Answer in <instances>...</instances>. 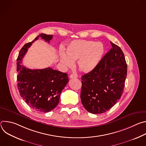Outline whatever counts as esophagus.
I'll list each match as a JSON object with an SVG mask.
<instances>
[{
	"instance_id": "esophagus-1",
	"label": "esophagus",
	"mask_w": 146,
	"mask_h": 146,
	"mask_svg": "<svg viewBox=\"0 0 146 146\" xmlns=\"http://www.w3.org/2000/svg\"><path fill=\"white\" fill-rule=\"evenodd\" d=\"M77 76L76 74H72L70 76V78H77Z\"/></svg>"
}]
</instances>
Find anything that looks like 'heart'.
<instances>
[{"label": "heart", "instance_id": "1", "mask_svg": "<svg viewBox=\"0 0 146 146\" xmlns=\"http://www.w3.org/2000/svg\"><path fill=\"white\" fill-rule=\"evenodd\" d=\"M105 52V46L101 42L92 40H74L68 46L66 55L61 52L60 60L66 67H72L77 60L78 69L83 73L92 71L99 64Z\"/></svg>", "mask_w": 146, "mask_h": 146}]
</instances>
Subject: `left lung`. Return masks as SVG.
Returning <instances> with one entry per match:
<instances>
[{"instance_id":"left-lung-1","label":"left lung","mask_w":146,"mask_h":146,"mask_svg":"<svg viewBox=\"0 0 146 146\" xmlns=\"http://www.w3.org/2000/svg\"><path fill=\"white\" fill-rule=\"evenodd\" d=\"M112 48L91 72L82 76L81 100L92 114L105 113L120 99L127 75V64L119 47Z\"/></svg>"}]
</instances>
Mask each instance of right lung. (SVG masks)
Wrapping results in <instances>:
<instances>
[{"label":"right lung","instance_id":"add662e5","mask_svg":"<svg viewBox=\"0 0 146 146\" xmlns=\"http://www.w3.org/2000/svg\"><path fill=\"white\" fill-rule=\"evenodd\" d=\"M40 37L50 43L52 35L41 33L21 49L17 59V87L21 96L29 106L36 111L47 113L58 105L60 93L69 78L67 73L51 68L32 70L21 65L28 48Z\"/></svg>","mask_w":146,"mask_h":146}]
</instances>
